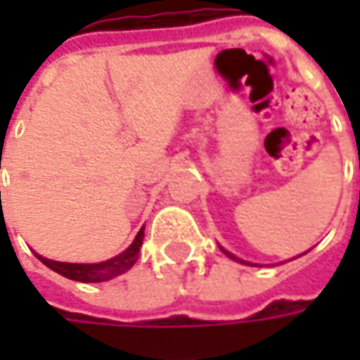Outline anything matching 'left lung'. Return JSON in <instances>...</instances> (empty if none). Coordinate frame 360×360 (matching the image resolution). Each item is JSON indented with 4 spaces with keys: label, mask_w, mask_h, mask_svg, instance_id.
Here are the masks:
<instances>
[{
    "label": "left lung",
    "mask_w": 360,
    "mask_h": 360,
    "mask_svg": "<svg viewBox=\"0 0 360 360\" xmlns=\"http://www.w3.org/2000/svg\"><path fill=\"white\" fill-rule=\"evenodd\" d=\"M219 249H221V250H224V252H226V257H229V258H231V260H237V262H241V264H247V266H260V264H255V262H247V260H243V258H237V257H235V255H231L229 250L224 249V247H219Z\"/></svg>",
    "instance_id": "8db88e82"
}]
</instances>
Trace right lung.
Here are the masks:
<instances>
[{
    "mask_svg": "<svg viewBox=\"0 0 360 360\" xmlns=\"http://www.w3.org/2000/svg\"><path fill=\"white\" fill-rule=\"evenodd\" d=\"M142 239H144V226L141 231L136 233L134 241L127 247L123 252H119L117 257L103 260V262H96V264H73V262H58V260H50L44 258L42 255L34 252L38 260L46 264L50 270L58 271L63 278L75 279V281H82V283H100V281H108L125 274L131 270L133 264L139 260V252H141Z\"/></svg>",
    "mask_w": 360,
    "mask_h": 360,
    "instance_id": "right-lung-1",
    "label": "right lung"
}]
</instances>
